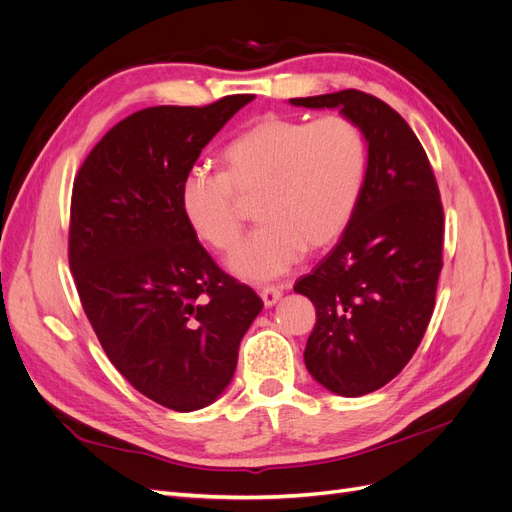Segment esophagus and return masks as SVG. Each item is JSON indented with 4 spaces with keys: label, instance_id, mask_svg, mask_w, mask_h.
<instances>
[{
    "label": "esophagus",
    "instance_id": "esophagus-1",
    "mask_svg": "<svg viewBox=\"0 0 512 512\" xmlns=\"http://www.w3.org/2000/svg\"><path fill=\"white\" fill-rule=\"evenodd\" d=\"M282 294H284V288H280V286H265L260 290V299H262V303H265V307H273L277 301L282 299Z\"/></svg>",
    "mask_w": 512,
    "mask_h": 512
}]
</instances>
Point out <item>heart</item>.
Returning <instances> with one entry per match:
<instances>
[{"instance_id":"b5f03b06","label":"heart","mask_w":512,"mask_h":512,"mask_svg":"<svg viewBox=\"0 0 512 512\" xmlns=\"http://www.w3.org/2000/svg\"><path fill=\"white\" fill-rule=\"evenodd\" d=\"M226 173L192 168L179 205L196 235L230 250L241 235L239 197L258 196L262 222L228 258L243 280L267 282L297 265L307 250L331 245L352 220L367 168L361 128L342 115L316 121L265 117L224 147Z\"/></svg>"}]
</instances>
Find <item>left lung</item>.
<instances>
[{
    "label": "left lung",
    "mask_w": 512,
    "mask_h": 512,
    "mask_svg": "<svg viewBox=\"0 0 512 512\" xmlns=\"http://www.w3.org/2000/svg\"><path fill=\"white\" fill-rule=\"evenodd\" d=\"M339 108L361 128L367 168L342 239L294 292L316 307L305 367L324 389L361 397L408 365L427 331L442 271L444 211L423 145L397 111L356 89L292 98Z\"/></svg>",
    "instance_id": "1"
}]
</instances>
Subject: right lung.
<instances>
[{
    "label": "right lung",
    "instance_id": "obj_1",
    "mask_svg": "<svg viewBox=\"0 0 512 512\" xmlns=\"http://www.w3.org/2000/svg\"><path fill=\"white\" fill-rule=\"evenodd\" d=\"M254 96L143 108L104 134L72 188L70 269L119 374L177 412L218 399L262 301L226 275L183 218L179 185Z\"/></svg>",
    "mask_w": 512,
    "mask_h": 512
}]
</instances>
